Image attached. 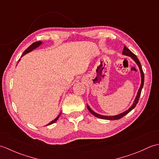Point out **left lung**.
I'll use <instances>...</instances> for the list:
<instances>
[{
	"label": "left lung",
	"mask_w": 159,
	"mask_h": 159,
	"mask_svg": "<svg viewBox=\"0 0 159 159\" xmlns=\"http://www.w3.org/2000/svg\"><path fill=\"white\" fill-rule=\"evenodd\" d=\"M122 54L124 55H126V56H128V57H130L132 59H133L134 61H135V63L137 64L138 67H139V70H140V72H141V85H140V87L139 89V91H138L137 92V96L135 98V100H134V102L133 104V105H132L129 109H128V110H126V111H124V112L121 113L120 114H118L117 115V116H102V115H100V114H98L94 112V111L93 110L91 109V108L88 106L87 105V109H88L89 112L92 113V115H93L94 116H96V117H98L100 118V119H103V120H119L120 119V118L123 117L124 116H126V114H128V113L130 112V111H131L132 110H133L134 107H136L137 104L138 103V101H139V97L141 96V90H142V88L143 87V83H144V74H143V70H142V67H141V63L139 61V60L138 59V58L137 57V56L134 55V53L132 52L130 50L128 49V48H126V46L124 47V50H123V52H122Z\"/></svg>",
	"instance_id": "obj_1"
}]
</instances>
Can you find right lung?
Listing matches in <instances>:
<instances>
[{"instance_id": "add662e5", "label": "right lung", "mask_w": 159, "mask_h": 159, "mask_svg": "<svg viewBox=\"0 0 159 159\" xmlns=\"http://www.w3.org/2000/svg\"><path fill=\"white\" fill-rule=\"evenodd\" d=\"M42 42H40V41H39V42H35V43H32V44L31 45V46H30L29 47V48H26L25 50V52H23V54H22V57H23L24 55H26V53H29V52H31V51H32V50H34V49H35L36 48H38V46H39L40 45H41L42 44ZM19 60V61H20ZM61 113H60V114L59 115V116H57L56 118H55V120H52V121H50V122L49 123V124H47V125H50V124H53V123H55V121H57V120H58L59 119V117H60V115H61Z\"/></svg>"}]
</instances>
